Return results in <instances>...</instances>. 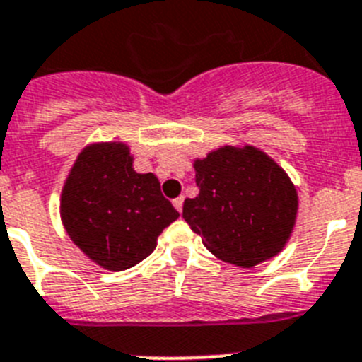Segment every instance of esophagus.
<instances>
[{
	"label": "esophagus",
	"mask_w": 362,
	"mask_h": 362,
	"mask_svg": "<svg viewBox=\"0 0 362 362\" xmlns=\"http://www.w3.org/2000/svg\"><path fill=\"white\" fill-rule=\"evenodd\" d=\"M183 202H185L183 196H179V197H175V199H174V206H175V209H177L179 212L183 211Z\"/></svg>",
	"instance_id": "34e87169"
}]
</instances>
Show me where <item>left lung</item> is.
<instances>
[{"mask_svg": "<svg viewBox=\"0 0 362 362\" xmlns=\"http://www.w3.org/2000/svg\"><path fill=\"white\" fill-rule=\"evenodd\" d=\"M194 168L199 194L185 199L183 218L216 258L255 267L282 251L298 211L284 168L255 146H221Z\"/></svg>", "mask_w": 362, "mask_h": 362, "instance_id": "8db88e82", "label": "left lung"}]
</instances>
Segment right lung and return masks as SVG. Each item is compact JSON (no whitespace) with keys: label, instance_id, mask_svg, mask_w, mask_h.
I'll return each mask as SVG.
<instances>
[{"label":"right lung","instance_id":"obj_1","mask_svg":"<svg viewBox=\"0 0 362 362\" xmlns=\"http://www.w3.org/2000/svg\"><path fill=\"white\" fill-rule=\"evenodd\" d=\"M124 143L80 151L60 199L62 223L95 264L124 271L153 252L163 228L179 218L153 174H137Z\"/></svg>","mask_w":362,"mask_h":362}]
</instances>
